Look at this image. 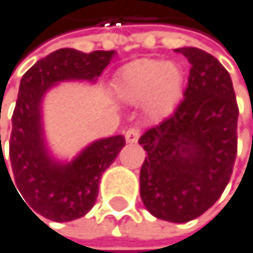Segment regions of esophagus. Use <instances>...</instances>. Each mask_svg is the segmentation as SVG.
Returning a JSON list of instances; mask_svg holds the SVG:
<instances>
[{
	"mask_svg": "<svg viewBox=\"0 0 253 253\" xmlns=\"http://www.w3.org/2000/svg\"><path fill=\"white\" fill-rule=\"evenodd\" d=\"M138 138H139V129L138 127H130L127 132H126V141H127L129 144L136 143Z\"/></svg>",
	"mask_w": 253,
	"mask_h": 253,
	"instance_id": "34e87169",
	"label": "esophagus"
}]
</instances>
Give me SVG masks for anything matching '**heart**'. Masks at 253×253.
<instances>
[{
  "label": "heart",
  "instance_id": "heart-1",
  "mask_svg": "<svg viewBox=\"0 0 253 253\" xmlns=\"http://www.w3.org/2000/svg\"><path fill=\"white\" fill-rule=\"evenodd\" d=\"M184 89L181 67L164 59L141 58L126 64L114 78V92L127 104L144 101V109L152 118L169 117Z\"/></svg>",
  "mask_w": 253,
  "mask_h": 253
}]
</instances>
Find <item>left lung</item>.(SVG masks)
I'll use <instances>...</instances> for the list:
<instances>
[{
  "label": "left lung",
  "mask_w": 253,
  "mask_h": 253,
  "mask_svg": "<svg viewBox=\"0 0 253 253\" xmlns=\"http://www.w3.org/2000/svg\"><path fill=\"white\" fill-rule=\"evenodd\" d=\"M190 63L184 99L147 130L139 195L160 220L187 223L211 209L226 189L237 158L238 107L229 72L197 47L175 49Z\"/></svg>",
  "instance_id": "obj_1"
}]
</instances>
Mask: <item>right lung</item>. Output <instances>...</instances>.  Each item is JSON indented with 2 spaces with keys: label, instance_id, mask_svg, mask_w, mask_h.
<instances>
[{
  "label": "right lung",
  "instance_id": "obj_1",
  "mask_svg": "<svg viewBox=\"0 0 253 253\" xmlns=\"http://www.w3.org/2000/svg\"><path fill=\"white\" fill-rule=\"evenodd\" d=\"M114 55V50L83 53L75 49H59L37 61L21 78L12 115L9 170L0 135V176L2 170L10 178L8 172L12 171L15 178L12 184L15 182V190L18 188L22 194L18 197L23 196V203H28L30 211L47 220L72 221L93 208L101 175L115 161L126 141L123 135L99 138L85 146L74 160H58L45 139L44 96L63 81L95 83Z\"/></svg>",
  "mask_w": 253,
  "mask_h": 253
}]
</instances>
